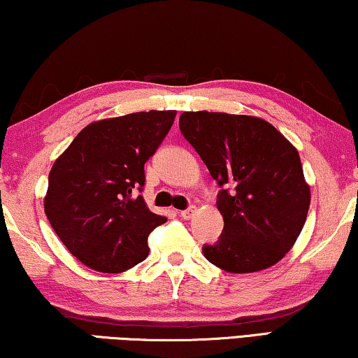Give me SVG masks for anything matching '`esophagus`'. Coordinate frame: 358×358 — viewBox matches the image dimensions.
I'll list each match as a JSON object with an SVG mask.
<instances>
[{
  "instance_id": "obj_1",
  "label": "esophagus",
  "mask_w": 358,
  "mask_h": 358,
  "mask_svg": "<svg viewBox=\"0 0 358 358\" xmlns=\"http://www.w3.org/2000/svg\"><path fill=\"white\" fill-rule=\"evenodd\" d=\"M194 213H196V207H189V209L181 210V212H180V215L183 217L185 220H189V218H193V217H194Z\"/></svg>"
}]
</instances>
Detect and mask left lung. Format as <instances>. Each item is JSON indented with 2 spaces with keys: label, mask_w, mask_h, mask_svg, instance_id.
I'll list each match as a JSON object with an SVG mask.
<instances>
[{
  "label": "left lung",
  "mask_w": 358,
  "mask_h": 358,
  "mask_svg": "<svg viewBox=\"0 0 358 358\" xmlns=\"http://www.w3.org/2000/svg\"><path fill=\"white\" fill-rule=\"evenodd\" d=\"M180 130L222 189L223 233L204 257L228 273H255L294 246L310 206L297 149L268 122L227 112H183Z\"/></svg>",
  "instance_id": "left-lung-1"
}]
</instances>
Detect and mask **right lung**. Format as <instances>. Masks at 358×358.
Segmentation results:
<instances>
[{
	"mask_svg": "<svg viewBox=\"0 0 358 358\" xmlns=\"http://www.w3.org/2000/svg\"><path fill=\"white\" fill-rule=\"evenodd\" d=\"M175 115L149 110L92 122L52 164L45 213L69 252L88 268L122 273L148 257L149 233L167 218L135 193L145 186V162Z\"/></svg>",
	"mask_w": 358,
	"mask_h": 358,
	"instance_id": "right-lung-1",
	"label": "right lung"
}]
</instances>
